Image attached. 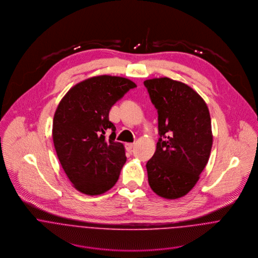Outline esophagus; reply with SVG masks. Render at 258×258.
Segmentation results:
<instances>
[{
    "instance_id": "esophagus-1",
    "label": "esophagus",
    "mask_w": 258,
    "mask_h": 258,
    "mask_svg": "<svg viewBox=\"0 0 258 258\" xmlns=\"http://www.w3.org/2000/svg\"><path fill=\"white\" fill-rule=\"evenodd\" d=\"M126 149L128 150V151H131L132 150V148L134 147V144L133 143H126Z\"/></svg>"
}]
</instances>
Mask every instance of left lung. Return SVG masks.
Masks as SVG:
<instances>
[{
  "instance_id": "8db88e82",
  "label": "left lung",
  "mask_w": 258,
  "mask_h": 258,
  "mask_svg": "<svg viewBox=\"0 0 258 258\" xmlns=\"http://www.w3.org/2000/svg\"><path fill=\"white\" fill-rule=\"evenodd\" d=\"M144 84L158 110L161 137L146 165L148 182L159 197L176 200L196 185L209 162L213 147L210 111L203 97L182 81L159 77Z\"/></svg>"
}]
</instances>
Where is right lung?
<instances>
[{
	"label": "right lung",
	"instance_id": "add662e5",
	"mask_svg": "<svg viewBox=\"0 0 258 258\" xmlns=\"http://www.w3.org/2000/svg\"><path fill=\"white\" fill-rule=\"evenodd\" d=\"M137 85L121 76L97 75L73 86L59 101L52 121V140L60 165L78 191L106 192L126 162L125 148L115 142L111 107ZM112 130L109 140L105 137Z\"/></svg>",
	"mask_w": 258,
	"mask_h": 258
}]
</instances>
